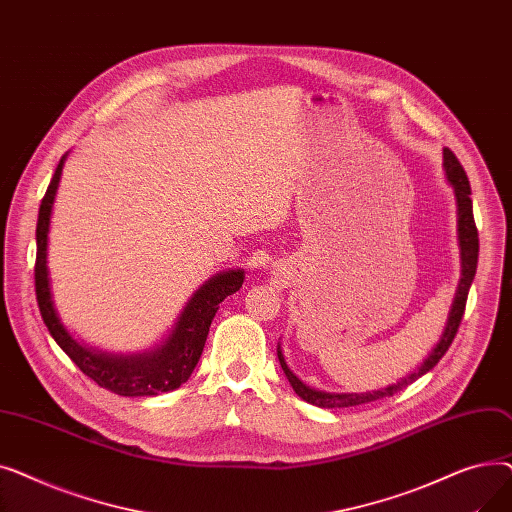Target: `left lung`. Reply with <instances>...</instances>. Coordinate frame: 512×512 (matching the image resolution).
Here are the masks:
<instances>
[{
  "instance_id": "8db88e82",
  "label": "left lung",
  "mask_w": 512,
  "mask_h": 512,
  "mask_svg": "<svg viewBox=\"0 0 512 512\" xmlns=\"http://www.w3.org/2000/svg\"><path fill=\"white\" fill-rule=\"evenodd\" d=\"M444 172L446 178L454 191V199H456V215H459V247H461V282L459 288H456L454 301L448 313V321H446V330L440 338V342L436 344V348L429 357L413 371L409 373L407 378H402L400 382L382 388V390H373V392H346V394H332V392H321V390H313L307 384H303L297 375L290 371V367L284 361V355L278 348V359L280 365L284 369V375L288 378L292 390L297 392L303 400H307L309 405L321 407V409H344V407H357V405H365V402L371 400H380L386 396L396 394L398 390L407 388L409 384H413L415 380H419L421 375H425L429 369H434L438 365V361L446 355L448 346L452 344L456 332H459L461 319L465 313V305H467V294L471 288V282L475 278V270H477V255H479V234L475 228V220H473V203H471V186H469V178L463 170V166L459 164V159L450 151L444 149Z\"/></svg>"
}]
</instances>
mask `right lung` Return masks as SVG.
<instances>
[{
  "mask_svg": "<svg viewBox=\"0 0 512 512\" xmlns=\"http://www.w3.org/2000/svg\"><path fill=\"white\" fill-rule=\"evenodd\" d=\"M66 157L68 153L62 155L56 174H53L47 186L37 220L35 292L45 326L62 351L74 361V365L105 390L120 396H157L161 392L176 390L191 378V373L197 367L199 357L203 353L211 319L218 313L220 303L226 297H230V294H234L242 286V282H245V272L230 270L209 278L193 294L191 301L186 303L166 342L157 344L151 351L137 355H112L80 344L64 328L56 307H53L47 270L49 220Z\"/></svg>",
  "mask_w": 512,
  "mask_h": 512,
  "instance_id": "obj_1",
  "label": "right lung"
}]
</instances>
